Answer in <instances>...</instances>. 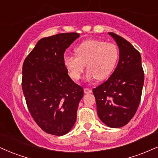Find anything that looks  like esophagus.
Segmentation results:
<instances>
[{"label": "esophagus", "instance_id": "esophagus-1", "mask_svg": "<svg viewBox=\"0 0 158 158\" xmlns=\"http://www.w3.org/2000/svg\"><path fill=\"white\" fill-rule=\"evenodd\" d=\"M84 91L85 94H91L92 93V90L90 88H85Z\"/></svg>", "mask_w": 158, "mask_h": 158}]
</instances>
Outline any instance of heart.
<instances>
[{
    "instance_id": "b5f03b06",
    "label": "heart",
    "mask_w": 158,
    "mask_h": 158,
    "mask_svg": "<svg viewBox=\"0 0 158 158\" xmlns=\"http://www.w3.org/2000/svg\"><path fill=\"white\" fill-rule=\"evenodd\" d=\"M76 56L64 55L63 64L71 79H80L85 66L88 69L85 79L88 81L106 79L111 74L119 59L118 47L99 39H89L74 49Z\"/></svg>"
}]
</instances>
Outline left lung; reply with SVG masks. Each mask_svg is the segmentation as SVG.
I'll return each instance as SVG.
<instances>
[{
	"instance_id": "obj_1",
	"label": "left lung",
	"mask_w": 158,
	"mask_h": 158,
	"mask_svg": "<svg viewBox=\"0 0 158 158\" xmlns=\"http://www.w3.org/2000/svg\"><path fill=\"white\" fill-rule=\"evenodd\" d=\"M119 48V61L108 80L93 89L99 119L110 128L129 122L138 108L144 83L139 52L117 34L108 32Z\"/></svg>"
}]
</instances>
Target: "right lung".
Instances as JSON below:
<instances>
[{
  "label": "right lung",
  "mask_w": 158,
  "mask_h": 158,
  "mask_svg": "<svg viewBox=\"0 0 158 158\" xmlns=\"http://www.w3.org/2000/svg\"><path fill=\"white\" fill-rule=\"evenodd\" d=\"M79 35L70 32L40 39L23 64L22 89L29 111L38 126L52 135L71 130L84 95L63 64L65 50Z\"/></svg>",
  "instance_id": "add662e5"
}]
</instances>
